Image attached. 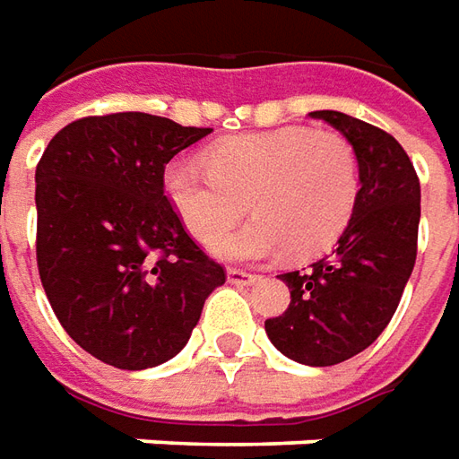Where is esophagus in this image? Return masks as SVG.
Returning a JSON list of instances; mask_svg holds the SVG:
<instances>
[{
	"instance_id": "1",
	"label": "esophagus",
	"mask_w": 459,
	"mask_h": 459,
	"mask_svg": "<svg viewBox=\"0 0 459 459\" xmlns=\"http://www.w3.org/2000/svg\"><path fill=\"white\" fill-rule=\"evenodd\" d=\"M227 280H230L232 284H252V282H257V274L232 267V270H227Z\"/></svg>"
}]
</instances>
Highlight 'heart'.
<instances>
[{"label":"heart","instance_id":"obj_1","mask_svg":"<svg viewBox=\"0 0 459 459\" xmlns=\"http://www.w3.org/2000/svg\"><path fill=\"white\" fill-rule=\"evenodd\" d=\"M164 192L192 235L210 242L247 202L258 217L212 242L222 260L315 257L342 235L359 197L355 147L337 132L284 127L217 142L207 167L177 160Z\"/></svg>","mask_w":459,"mask_h":459}]
</instances>
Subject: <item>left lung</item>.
Segmentation results:
<instances>
[{"instance_id": "1", "label": "left lung", "mask_w": 459, "mask_h": 459, "mask_svg": "<svg viewBox=\"0 0 459 459\" xmlns=\"http://www.w3.org/2000/svg\"><path fill=\"white\" fill-rule=\"evenodd\" d=\"M337 129L359 162V197L330 255L284 272L290 307L270 317L272 344L295 362L330 368L368 350L390 325L412 274L420 179L403 144L342 112H309Z\"/></svg>"}]
</instances>
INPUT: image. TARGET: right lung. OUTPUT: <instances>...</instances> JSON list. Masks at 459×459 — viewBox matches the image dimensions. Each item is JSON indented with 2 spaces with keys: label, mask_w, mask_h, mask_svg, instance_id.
I'll return each mask as SVG.
<instances>
[{
  "label": "right lung",
  "mask_w": 459,
  "mask_h": 459,
  "mask_svg": "<svg viewBox=\"0 0 459 459\" xmlns=\"http://www.w3.org/2000/svg\"><path fill=\"white\" fill-rule=\"evenodd\" d=\"M210 132L144 112L82 117L37 164L44 292L66 334L112 368L172 359L227 280L164 195L167 162Z\"/></svg>",
  "instance_id": "right-lung-1"
}]
</instances>
